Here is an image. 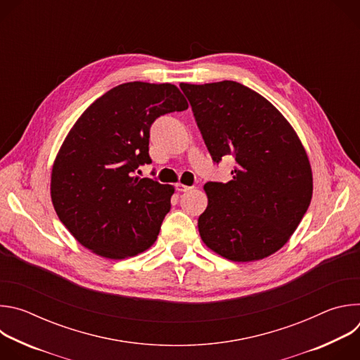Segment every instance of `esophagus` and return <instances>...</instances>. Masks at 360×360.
I'll return each instance as SVG.
<instances>
[{
  "label": "esophagus",
  "instance_id": "obj_1",
  "mask_svg": "<svg viewBox=\"0 0 360 360\" xmlns=\"http://www.w3.org/2000/svg\"><path fill=\"white\" fill-rule=\"evenodd\" d=\"M191 189V186H186V185H184V184H176V191L178 192H186V191H189Z\"/></svg>",
  "mask_w": 360,
  "mask_h": 360
}]
</instances>
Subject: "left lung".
Masks as SVG:
<instances>
[{"mask_svg":"<svg viewBox=\"0 0 360 360\" xmlns=\"http://www.w3.org/2000/svg\"><path fill=\"white\" fill-rule=\"evenodd\" d=\"M179 86L212 160L231 155L236 162L232 181L205 184L199 235L229 261L264 259L289 240L309 208L306 150L286 118L250 88L235 81Z\"/></svg>","mask_w":360,"mask_h":360,"instance_id":"left-lung-1","label":"left lung"}]
</instances>
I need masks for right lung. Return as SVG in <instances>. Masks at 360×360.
<instances>
[{
  "label": "right lung",
  "mask_w": 360,
  "mask_h": 360,
  "mask_svg": "<svg viewBox=\"0 0 360 360\" xmlns=\"http://www.w3.org/2000/svg\"><path fill=\"white\" fill-rule=\"evenodd\" d=\"M186 108L175 85L134 81L99 96L78 118L54 161L51 199L82 246L125 259L157 240L175 188L135 172L152 162L153 121Z\"/></svg>",
  "instance_id": "obj_1"
}]
</instances>
